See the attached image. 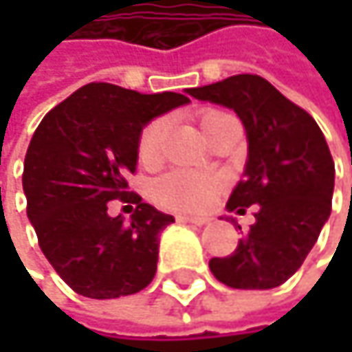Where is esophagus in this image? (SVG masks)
Listing matches in <instances>:
<instances>
[{"instance_id":"esophagus-1","label":"esophagus","mask_w":352,"mask_h":352,"mask_svg":"<svg viewBox=\"0 0 352 352\" xmlns=\"http://www.w3.org/2000/svg\"><path fill=\"white\" fill-rule=\"evenodd\" d=\"M179 222H185V224H195V226H204L210 222V218L206 216H177Z\"/></svg>"}]
</instances>
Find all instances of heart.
<instances>
[{
    "label": "heart",
    "instance_id": "b5f03b06",
    "mask_svg": "<svg viewBox=\"0 0 352 352\" xmlns=\"http://www.w3.org/2000/svg\"><path fill=\"white\" fill-rule=\"evenodd\" d=\"M220 113L222 111H218V109L206 111L201 118V128L206 130L212 124V120L218 118ZM165 134H167V120L165 118L153 120L142 130L140 142H138V155L144 163H153L159 159ZM220 187H222V181L218 177L177 169V171H171L165 177H161L153 185V197L157 204H161L167 210L201 212L214 204Z\"/></svg>",
    "mask_w": 352,
    "mask_h": 352
}]
</instances>
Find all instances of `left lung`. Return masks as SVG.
I'll return each instance as SVG.
<instances>
[{"label":"left lung","mask_w":352,"mask_h":352,"mask_svg":"<svg viewBox=\"0 0 352 352\" xmlns=\"http://www.w3.org/2000/svg\"><path fill=\"white\" fill-rule=\"evenodd\" d=\"M187 94L241 118L248 155L226 210L243 214L258 206L236 250L212 258L210 271L234 289L279 287L302 267L330 216L334 161L326 138L308 111L258 75H234Z\"/></svg>","instance_id":"8db88e82"}]
</instances>
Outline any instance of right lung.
Returning <instances> with one entry per match:
<instances>
[{"instance_id":"obj_1","label":"right lung","mask_w":352,"mask_h":352,"mask_svg":"<svg viewBox=\"0 0 352 352\" xmlns=\"http://www.w3.org/2000/svg\"><path fill=\"white\" fill-rule=\"evenodd\" d=\"M189 104L163 91L138 94L89 83L50 109L30 140L24 195L38 245L60 279L79 296L111 300L144 289L159 261V234L175 222L128 191L142 128ZM136 203L126 225L107 214V201Z\"/></svg>"}]
</instances>
